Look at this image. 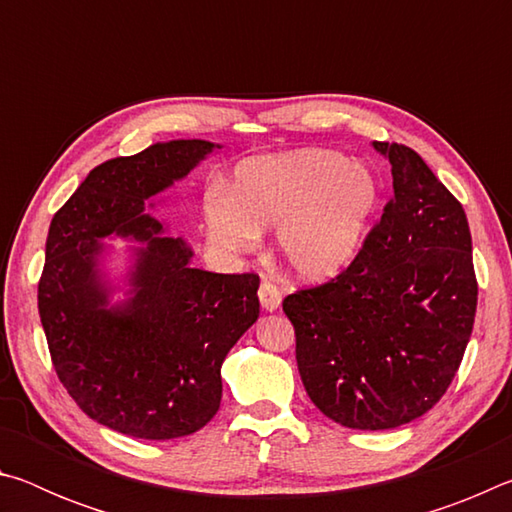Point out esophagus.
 <instances>
[{"mask_svg":"<svg viewBox=\"0 0 512 512\" xmlns=\"http://www.w3.org/2000/svg\"><path fill=\"white\" fill-rule=\"evenodd\" d=\"M259 302H262L264 311H275L282 305V291L271 282H262V287H259Z\"/></svg>","mask_w":512,"mask_h":512,"instance_id":"obj_1","label":"esophagus"}]
</instances>
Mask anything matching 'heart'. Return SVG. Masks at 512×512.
Listing matches in <instances>:
<instances>
[{
	"instance_id": "1",
	"label": "heart",
	"mask_w": 512,
	"mask_h": 512,
	"mask_svg": "<svg viewBox=\"0 0 512 512\" xmlns=\"http://www.w3.org/2000/svg\"><path fill=\"white\" fill-rule=\"evenodd\" d=\"M381 187L366 164L323 149L244 160L225 187L203 201L216 248L248 250L275 225V253L291 275L325 282L341 275L366 246Z\"/></svg>"
}]
</instances>
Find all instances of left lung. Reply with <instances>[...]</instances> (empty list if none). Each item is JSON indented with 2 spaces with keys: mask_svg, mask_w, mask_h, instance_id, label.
<instances>
[{
  "mask_svg": "<svg viewBox=\"0 0 512 512\" xmlns=\"http://www.w3.org/2000/svg\"><path fill=\"white\" fill-rule=\"evenodd\" d=\"M372 146L393 173L381 221L336 280L282 302L311 402L363 431L400 427L445 395L479 293L463 205L409 146Z\"/></svg>",
  "mask_w": 512,
  "mask_h": 512,
  "instance_id": "1",
  "label": "left lung"
}]
</instances>
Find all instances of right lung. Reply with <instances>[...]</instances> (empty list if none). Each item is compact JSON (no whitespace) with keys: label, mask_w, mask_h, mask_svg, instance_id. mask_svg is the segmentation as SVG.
<instances>
[{"label":"right lung","mask_w":512,"mask_h":512,"mask_svg":"<svg viewBox=\"0 0 512 512\" xmlns=\"http://www.w3.org/2000/svg\"><path fill=\"white\" fill-rule=\"evenodd\" d=\"M221 144L158 142L99 164L54 214L38 309L72 400L103 427L144 440L203 429L221 404V363L259 316V277L192 266L194 250L146 207ZM133 240L125 295L103 238Z\"/></svg>","instance_id":"1"}]
</instances>
